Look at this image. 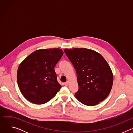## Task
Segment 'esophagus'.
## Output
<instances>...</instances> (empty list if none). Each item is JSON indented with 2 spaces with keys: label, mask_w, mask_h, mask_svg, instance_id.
<instances>
[{
  "label": "esophagus",
  "mask_w": 133,
  "mask_h": 133,
  "mask_svg": "<svg viewBox=\"0 0 133 133\" xmlns=\"http://www.w3.org/2000/svg\"><path fill=\"white\" fill-rule=\"evenodd\" d=\"M64 84H65V86H68L69 85V82H66V83H65Z\"/></svg>",
  "instance_id": "obj_1"
}]
</instances>
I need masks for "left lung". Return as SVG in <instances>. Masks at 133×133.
I'll list each match as a JSON object with an SVG mask.
<instances>
[{
	"instance_id": "left-lung-1",
	"label": "left lung",
	"mask_w": 133,
	"mask_h": 133,
	"mask_svg": "<svg viewBox=\"0 0 133 133\" xmlns=\"http://www.w3.org/2000/svg\"><path fill=\"white\" fill-rule=\"evenodd\" d=\"M77 74L79 86L75 97L87 106L98 104L107 97L113 84L111 68L97 51L85 48L64 49Z\"/></svg>"
}]
</instances>
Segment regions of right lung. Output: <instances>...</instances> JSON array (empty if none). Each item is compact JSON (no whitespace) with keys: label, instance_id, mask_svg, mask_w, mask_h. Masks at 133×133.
Masks as SVG:
<instances>
[{"label":"right lung","instance_id":"add662e5","mask_svg":"<svg viewBox=\"0 0 133 133\" xmlns=\"http://www.w3.org/2000/svg\"><path fill=\"white\" fill-rule=\"evenodd\" d=\"M63 54L60 48L37 50L20 64L17 73V83L29 102L45 104L59 91L62 86L57 80L54 68Z\"/></svg>","mask_w":133,"mask_h":133}]
</instances>
